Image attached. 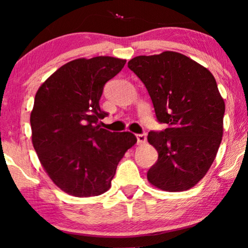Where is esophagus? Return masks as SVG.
<instances>
[{
	"instance_id": "1",
	"label": "esophagus",
	"mask_w": 248,
	"mask_h": 248,
	"mask_svg": "<svg viewBox=\"0 0 248 248\" xmlns=\"http://www.w3.org/2000/svg\"><path fill=\"white\" fill-rule=\"evenodd\" d=\"M137 140H138V144L144 143L145 140H147V134H145V133L137 134Z\"/></svg>"
}]
</instances>
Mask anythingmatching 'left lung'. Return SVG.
<instances>
[{
    "label": "left lung",
    "mask_w": 248,
    "mask_h": 248,
    "mask_svg": "<svg viewBox=\"0 0 248 248\" xmlns=\"http://www.w3.org/2000/svg\"><path fill=\"white\" fill-rule=\"evenodd\" d=\"M147 88L160 132L148 134L158 160L148 181L168 192L189 189L204 177L223 133L225 103L208 69L176 52L137 56L127 63Z\"/></svg>",
    "instance_id": "obj_1"
}]
</instances>
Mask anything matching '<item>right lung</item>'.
<instances>
[{"instance_id": "right-lung-1", "label": "right lung", "mask_w": 248, "mask_h": 248, "mask_svg": "<svg viewBox=\"0 0 248 248\" xmlns=\"http://www.w3.org/2000/svg\"><path fill=\"white\" fill-rule=\"evenodd\" d=\"M126 61L110 56L78 59L64 64L42 86L31 114V140L54 184L78 198L108 191L118 162L137 143L130 132L98 125L107 116L99 100L107 81Z\"/></svg>"}]
</instances>
